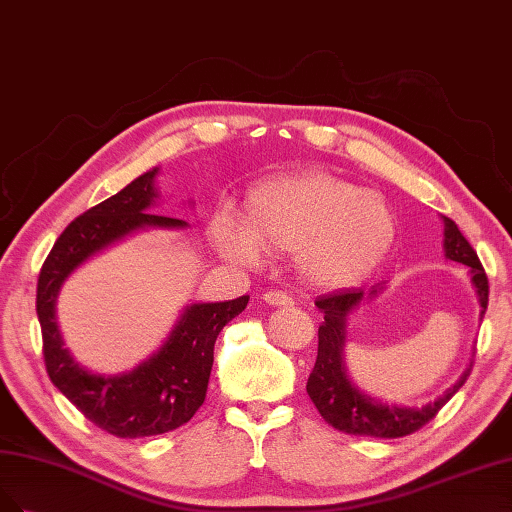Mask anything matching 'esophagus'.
I'll list each match as a JSON object with an SVG mask.
<instances>
[{
    "label": "esophagus",
    "instance_id": "obj_1",
    "mask_svg": "<svg viewBox=\"0 0 512 512\" xmlns=\"http://www.w3.org/2000/svg\"><path fill=\"white\" fill-rule=\"evenodd\" d=\"M263 302L270 306H291L293 300L283 291H266L263 293Z\"/></svg>",
    "mask_w": 512,
    "mask_h": 512
}]
</instances>
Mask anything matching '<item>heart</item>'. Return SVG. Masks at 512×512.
Masks as SVG:
<instances>
[{"label":"heart","instance_id":"heart-1","mask_svg":"<svg viewBox=\"0 0 512 512\" xmlns=\"http://www.w3.org/2000/svg\"><path fill=\"white\" fill-rule=\"evenodd\" d=\"M398 219L383 195L323 170L257 185L244 204V232L229 221L214 229L223 257L255 266L293 255L308 285L336 291L366 280L389 255Z\"/></svg>","mask_w":512,"mask_h":512}]
</instances>
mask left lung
<instances>
[{
    "label": "left lung",
    "mask_w": 512,
    "mask_h": 512,
    "mask_svg": "<svg viewBox=\"0 0 512 512\" xmlns=\"http://www.w3.org/2000/svg\"><path fill=\"white\" fill-rule=\"evenodd\" d=\"M444 223V257L464 263L470 272V283L476 291L478 304H481V321L485 317L489 302V285L485 270L478 261L476 253L468 240L461 236L457 225L442 217ZM385 289V283H378L366 289H346L332 295H319L315 306L321 310L323 323L319 325V353L317 364L312 368L306 391L310 400L315 402L321 417L340 432L355 436H374V438H402L421 430L430 423L436 412L447 404L459 387L470 376L472 361L459 381L444 391L440 398L425 406H400L389 404L374 398V395L359 389L353 378L346 372L344 364V344H346V321L351 312L366 300L376 298Z\"/></svg>",
    "instance_id": "left-lung-1"
}]
</instances>
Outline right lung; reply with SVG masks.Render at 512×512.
I'll use <instances>...</instances> for the list:
<instances>
[{
  "mask_svg": "<svg viewBox=\"0 0 512 512\" xmlns=\"http://www.w3.org/2000/svg\"><path fill=\"white\" fill-rule=\"evenodd\" d=\"M153 168L74 219L57 238L38 278L36 310L44 364L53 385L82 415L119 438H144L185 425L204 404L221 329L249 304V295L227 302L185 306L170 336L140 366L123 374H97L65 349L57 325V295L68 276L93 255L142 229H185L187 221L148 212L157 200Z\"/></svg>",
  "mask_w": 512,
  "mask_h": 512,
  "instance_id": "right-lung-1",
  "label": "right lung"
}]
</instances>
